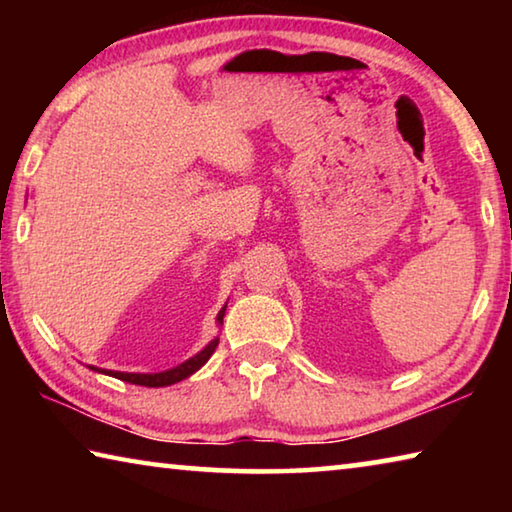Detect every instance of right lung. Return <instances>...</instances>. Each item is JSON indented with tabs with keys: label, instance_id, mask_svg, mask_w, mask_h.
I'll return each mask as SVG.
<instances>
[{
	"label": "right lung",
	"instance_id": "right-lung-1",
	"mask_svg": "<svg viewBox=\"0 0 512 512\" xmlns=\"http://www.w3.org/2000/svg\"><path fill=\"white\" fill-rule=\"evenodd\" d=\"M225 307H228V302H225L219 314H216V325H219V327L223 325ZM216 345H219V336H214V339L207 343L201 352H196L192 359H187L183 363H178L176 368H169V370H162V372H119V370H103V368H97V366H90V370L103 372V375L117 377L121 381H128V384H137V386H149V388L171 386V384H178V381L187 379L189 375H194L196 370H201L207 363V359H210L214 354Z\"/></svg>",
	"mask_w": 512,
	"mask_h": 512
}]
</instances>
